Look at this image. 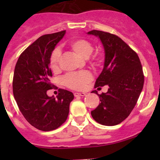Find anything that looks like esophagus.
Masks as SVG:
<instances>
[{"instance_id":"esophagus-1","label":"esophagus","mask_w":160,"mask_h":160,"mask_svg":"<svg viewBox=\"0 0 160 160\" xmlns=\"http://www.w3.org/2000/svg\"><path fill=\"white\" fill-rule=\"evenodd\" d=\"M86 95L85 93H74V96L75 97H83Z\"/></svg>"}]
</instances>
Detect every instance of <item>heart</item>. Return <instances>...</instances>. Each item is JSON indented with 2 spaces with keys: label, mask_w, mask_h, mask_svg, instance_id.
<instances>
[{
  "label": "heart",
  "mask_w": 160,
  "mask_h": 160,
  "mask_svg": "<svg viewBox=\"0 0 160 160\" xmlns=\"http://www.w3.org/2000/svg\"><path fill=\"white\" fill-rule=\"evenodd\" d=\"M70 48L75 54L83 59H88L93 51V47L89 41L82 38L75 39L70 43ZM61 54L59 50H54L50 56V67L53 71L59 70ZM99 62L97 61L96 63ZM93 79V76L88 71L69 73L62 79V83L72 90H82Z\"/></svg>",
  "instance_id": "obj_1"
}]
</instances>
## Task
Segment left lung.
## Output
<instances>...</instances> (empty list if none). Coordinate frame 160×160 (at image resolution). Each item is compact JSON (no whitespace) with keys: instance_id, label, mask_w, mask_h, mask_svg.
<instances>
[{"instance_id":"left-lung-1","label":"left lung","mask_w":160,"mask_h":160,"mask_svg":"<svg viewBox=\"0 0 160 160\" xmlns=\"http://www.w3.org/2000/svg\"><path fill=\"white\" fill-rule=\"evenodd\" d=\"M88 34L98 37L104 49V68L95 88L109 87L107 93L98 94L93 91L99 96L101 103L91 115L101 125H118L133 110L143 88L141 62L137 53L117 35L98 30Z\"/></svg>"}]
</instances>
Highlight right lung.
I'll use <instances>...</instances> for the list:
<instances>
[{
    "label": "right lung",
    "instance_id": "1",
    "mask_svg": "<svg viewBox=\"0 0 160 160\" xmlns=\"http://www.w3.org/2000/svg\"><path fill=\"white\" fill-rule=\"evenodd\" d=\"M66 31L39 37L19 56L13 77V93L18 108L27 122L37 129H56L67 120L72 92L59 89L56 98L49 97L52 88L49 77L50 56Z\"/></svg>",
    "mask_w": 160,
    "mask_h": 160
}]
</instances>
